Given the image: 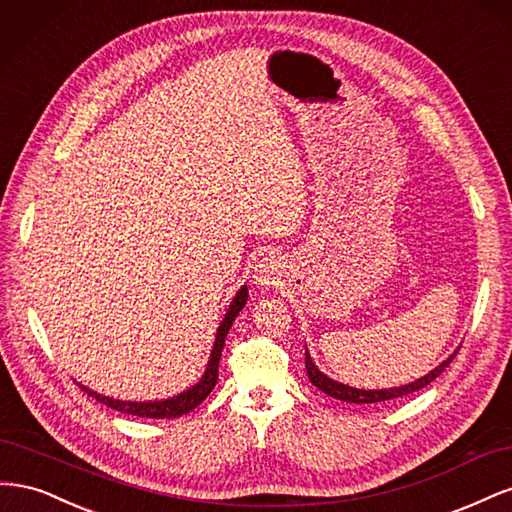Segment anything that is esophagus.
<instances>
[{"label": "esophagus", "mask_w": 512, "mask_h": 512, "mask_svg": "<svg viewBox=\"0 0 512 512\" xmlns=\"http://www.w3.org/2000/svg\"><path fill=\"white\" fill-rule=\"evenodd\" d=\"M254 280L260 288H271L275 284H280L282 280V265L280 260H277L275 256H267L262 258L256 269H254Z\"/></svg>", "instance_id": "1"}]
</instances>
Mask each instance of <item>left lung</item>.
Returning a JSON list of instances; mask_svg holds the SVG:
<instances>
[{
	"mask_svg": "<svg viewBox=\"0 0 512 512\" xmlns=\"http://www.w3.org/2000/svg\"><path fill=\"white\" fill-rule=\"evenodd\" d=\"M455 359V354L451 356V359H446L442 365H438L433 371H429L427 376L418 378L416 382H410L406 386H399V389H384V391H363V389H352V386H346V384H339L331 378H327L322 374V371H318V367L312 363V359H309V354L305 352V369H307V378L309 382H312L314 386H318V389L322 393H327L329 397H335L339 401H348V404H378V401H389V399H395V397H404V395H410L418 389H425V386L429 382L436 380L442 371L448 367V363H451Z\"/></svg>",
	"mask_w": 512,
	"mask_h": 512,
	"instance_id": "1",
	"label": "left lung"
}]
</instances>
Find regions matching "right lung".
<instances>
[{
  "label": "right lung",
  "mask_w": 512,
  "mask_h": 512,
  "mask_svg": "<svg viewBox=\"0 0 512 512\" xmlns=\"http://www.w3.org/2000/svg\"><path fill=\"white\" fill-rule=\"evenodd\" d=\"M247 301V288L243 286L237 297L232 299L230 303V309L226 312V318L222 320L220 329H218V337H215V344H213V352H211V361L207 365V371L203 380H200L196 386H192L190 391H185L177 397H170L166 401H119V399H111V397H104V395H98L94 391H89L83 386V391L91 397H96L100 404L113 408L117 412H123V414H132V416H143V418H175V416H181V414H188L192 412L196 406L203 404V401L207 399V395L213 391L215 382H218V367H220V356H222V350H224V342H226V335H228V329L232 327V322H235L237 314L243 309Z\"/></svg>",
  "instance_id": "obj_1"
}]
</instances>
